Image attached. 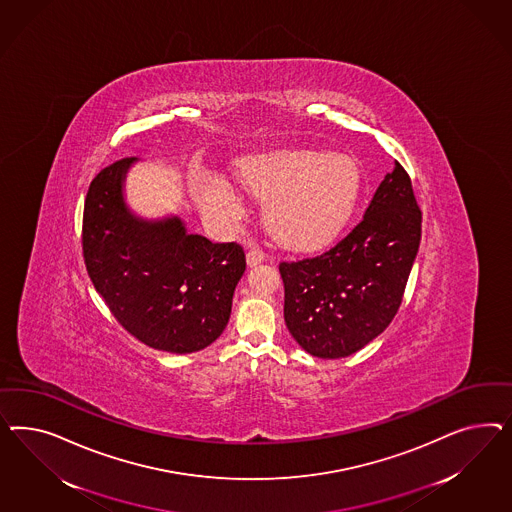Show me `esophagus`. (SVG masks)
Here are the masks:
<instances>
[{
  "mask_svg": "<svg viewBox=\"0 0 512 512\" xmlns=\"http://www.w3.org/2000/svg\"><path fill=\"white\" fill-rule=\"evenodd\" d=\"M246 259H248L249 266H257V264L263 263L264 253L259 248H249Z\"/></svg>",
  "mask_w": 512,
  "mask_h": 512,
  "instance_id": "obj_1",
  "label": "esophagus"
}]
</instances>
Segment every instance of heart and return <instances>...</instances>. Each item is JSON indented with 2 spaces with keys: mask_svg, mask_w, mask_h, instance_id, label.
Instances as JSON below:
<instances>
[{
  "mask_svg": "<svg viewBox=\"0 0 512 512\" xmlns=\"http://www.w3.org/2000/svg\"><path fill=\"white\" fill-rule=\"evenodd\" d=\"M246 186L270 199L272 234L291 248H317L340 231L360 195L355 159L323 152H283L249 163Z\"/></svg>",
  "mask_w": 512,
  "mask_h": 512,
  "instance_id": "b5f03b06",
  "label": "heart"
}]
</instances>
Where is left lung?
<instances>
[{
	"label": "left lung",
	"mask_w": 512,
	"mask_h": 512,
	"mask_svg": "<svg viewBox=\"0 0 512 512\" xmlns=\"http://www.w3.org/2000/svg\"><path fill=\"white\" fill-rule=\"evenodd\" d=\"M419 204L396 161L357 227L323 253L279 264L285 325L313 357L343 358L394 319L420 244Z\"/></svg>",
	"instance_id": "left-lung-1"
}]
</instances>
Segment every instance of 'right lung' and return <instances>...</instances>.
I'll return each mask as SVG.
<instances>
[{
	"mask_svg": "<svg viewBox=\"0 0 512 512\" xmlns=\"http://www.w3.org/2000/svg\"><path fill=\"white\" fill-rule=\"evenodd\" d=\"M135 161L112 163L90 184L82 217L86 270L131 336L157 351L195 353L229 323L246 255L236 242L187 233L180 217L135 216L124 201L125 174Z\"/></svg>",
	"mask_w": 512,
	"mask_h": 512,
	"instance_id": "right-lung-1",
	"label": "right lung"
}]
</instances>
